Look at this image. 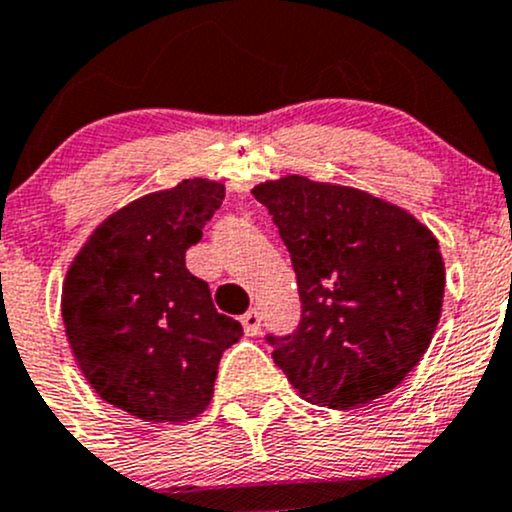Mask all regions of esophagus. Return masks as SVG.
I'll return each mask as SVG.
<instances>
[{
  "mask_svg": "<svg viewBox=\"0 0 512 512\" xmlns=\"http://www.w3.org/2000/svg\"><path fill=\"white\" fill-rule=\"evenodd\" d=\"M241 323H244L246 335H258V330H261V313L258 310H249V313L241 315Z\"/></svg>",
  "mask_w": 512,
  "mask_h": 512,
  "instance_id": "1",
  "label": "esophagus"
}]
</instances>
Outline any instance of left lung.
<instances>
[{
    "label": "left lung",
    "mask_w": 512,
    "mask_h": 512,
    "mask_svg": "<svg viewBox=\"0 0 512 512\" xmlns=\"http://www.w3.org/2000/svg\"><path fill=\"white\" fill-rule=\"evenodd\" d=\"M254 197L278 226L300 295L298 328L266 335L273 362L318 407L392 392L439 325V241L404 209L340 184L291 175L258 184Z\"/></svg>",
    "instance_id": "1"
}]
</instances>
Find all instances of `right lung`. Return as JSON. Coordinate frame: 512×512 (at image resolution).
Here are the masks:
<instances>
[{"instance_id": "add662e5", "label": "right lung", "mask_w": 512, "mask_h": 512, "mask_svg": "<svg viewBox=\"0 0 512 512\" xmlns=\"http://www.w3.org/2000/svg\"><path fill=\"white\" fill-rule=\"evenodd\" d=\"M224 199V184L184 179L128 204L93 231L63 283L61 315L88 384L145 421L207 409L219 360L244 328L217 313L184 263Z\"/></svg>"}]
</instances>
